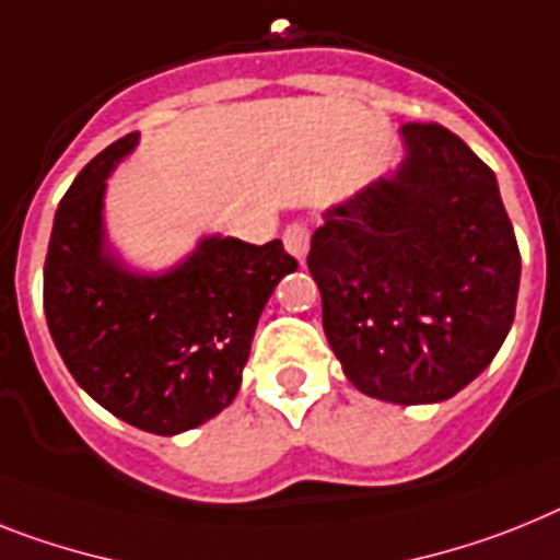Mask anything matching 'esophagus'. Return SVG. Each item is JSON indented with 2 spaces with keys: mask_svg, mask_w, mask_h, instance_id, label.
<instances>
[{
  "mask_svg": "<svg viewBox=\"0 0 560 560\" xmlns=\"http://www.w3.org/2000/svg\"><path fill=\"white\" fill-rule=\"evenodd\" d=\"M284 247H288L290 256H295L299 261H304L310 250V228L304 222H295L284 230Z\"/></svg>",
  "mask_w": 560,
  "mask_h": 560,
  "instance_id": "34e87169",
  "label": "esophagus"
}]
</instances>
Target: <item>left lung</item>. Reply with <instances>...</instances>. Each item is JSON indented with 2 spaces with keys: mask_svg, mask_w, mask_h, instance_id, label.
Returning a JSON list of instances; mask_svg holds the SVG:
<instances>
[{
  "mask_svg": "<svg viewBox=\"0 0 560 560\" xmlns=\"http://www.w3.org/2000/svg\"><path fill=\"white\" fill-rule=\"evenodd\" d=\"M401 144L396 171L324 210L307 267L324 336L352 387L435 404L504 345L521 253L495 173L458 136L412 121Z\"/></svg>",
  "mask_w": 560,
  "mask_h": 560,
  "instance_id": "left-lung-1",
  "label": "left lung"
}]
</instances>
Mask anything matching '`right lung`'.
Masks as SVG:
<instances>
[{
	"mask_svg": "<svg viewBox=\"0 0 560 560\" xmlns=\"http://www.w3.org/2000/svg\"><path fill=\"white\" fill-rule=\"evenodd\" d=\"M139 144L102 150L59 201L45 258V318L79 387L153 435L205 424L236 398L253 332L295 258L279 238L205 236L164 272H136L107 244L105 190Z\"/></svg>",
	"mask_w": 560,
	"mask_h": 560,
	"instance_id": "right-lung-1",
	"label": "right lung"
}]
</instances>
